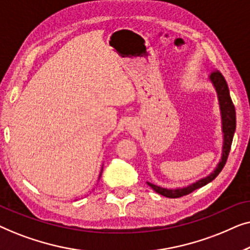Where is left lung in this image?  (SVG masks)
I'll use <instances>...</instances> for the list:
<instances>
[{
	"mask_svg": "<svg viewBox=\"0 0 250 250\" xmlns=\"http://www.w3.org/2000/svg\"><path fill=\"white\" fill-rule=\"evenodd\" d=\"M209 80L213 83L215 90L217 92L218 102H220V109H221V116H222V127H223V134H224V142H223V153H222V159L218 163L216 168L214 169V172L209 174V175L204 177L199 181H197L196 183L190 184L182 189H165V188L155 186V184L149 183L148 186L151 187L157 193L162 194L164 197L167 198H180L183 196H187L192 192V191L199 189V188L206 186L209 182H211L218 174L221 173V170L223 169V167L227 163L229 153H230L232 140H233V134L235 131V109L234 104L231 100L230 97V91H229V86L227 81L223 75H222L218 70L211 71Z\"/></svg>",
	"mask_w": 250,
	"mask_h": 250,
	"instance_id": "left-lung-1",
	"label": "left lung"
}]
</instances>
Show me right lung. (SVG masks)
Wrapping results in <instances>:
<instances>
[{
    "label": "right lung",
    "instance_id": "obj_1",
    "mask_svg": "<svg viewBox=\"0 0 250 250\" xmlns=\"http://www.w3.org/2000/svg\"><path fill=\"white\" fill-rule=\"evenodd\" d=\"M100 176H101V174H100ZM100 176H99V179H100Z\"/></svg>",
    "mask_w": 250,
    "mask_h": 250
}]
</instances>
